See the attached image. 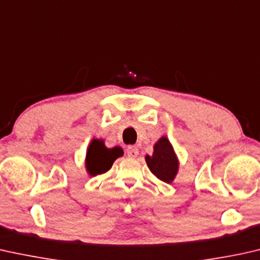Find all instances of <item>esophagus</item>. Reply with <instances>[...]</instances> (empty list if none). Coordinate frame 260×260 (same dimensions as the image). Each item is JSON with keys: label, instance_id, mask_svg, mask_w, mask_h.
I'll return each instance as SVG.
<instances>
[{"label": "esophagus", "instance_id": "34e87169", "mask_svg": "<svg viewBox=\"0 0 260 260\" xmlns=\"http://www.w3.org/2000/svg\"><path fill=\"white\" fill-rule=\"evenodd\" d=\"M126 153L129 157H137L138 156V149L135 145H129L126 148Z\"/></svg>", "mask_w": 260, "mask_h": 260}]
</instances>
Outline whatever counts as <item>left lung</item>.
I'll return each instance as SVG.
<instances>
[{
	"label": "left lung",
	"instance_id": "8db88e82",
	"mask_svg": "<svg viewBox=\"0 0 260 260\" xmlns=\"http://www.w3.org/2000/svg\"><path fill=\"white\" fill-rule=\"evenodd\" d=\"M150 171L164 183H171L178 170V161L174 149L167 137H161L155 144L153 155L145 157Z\"/></svg>",
	"mask_w": 260,
	"mask_h": 260
}]
</instances>
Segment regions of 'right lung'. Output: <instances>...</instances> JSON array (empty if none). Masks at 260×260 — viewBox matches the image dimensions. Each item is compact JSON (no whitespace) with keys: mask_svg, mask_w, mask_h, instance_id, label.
<instances>
[{"mask_svg":"<svg viewBox=\"0 0 260 260\" xmlns=\"http://www.w3.org/2000/svg\"><path fill=\"white\" fill-rule=\"evenodd\" d=\"M122 155L123 151L121 148L107 149L102 141L93 139L86 153V170L91 176L104 174Z\"/></svg>","mask_w":260,"mask_h":260,"instance_id":"1","label":"right lung"}]
</instances>
